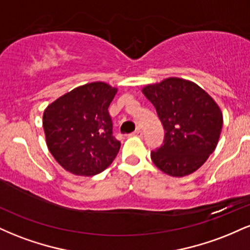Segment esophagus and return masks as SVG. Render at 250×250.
<instances>
[{
	"instance_id": "obj_1",
	"label": "esophagus",
	"mask_w": 250,
	"mask_h": 250,
	"mask_svg": "<svg viewBox=\"0 0 250 250\" xmlns=\"http://www.w3.org/2000/svg\"><path fill=\"white\" fill-rule=\"evenodd\" d=\"M131 136H136V137H142V130L140 128H137L136 130L131 134Z\"/></svg>"
}]
</instances>
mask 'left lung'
<instances>
[{
    "label": "left lung",
    "instance_id": "8db88e82",
    "mask_svg": "<svg viewBox=\"0 0 250 250\" xmlns=\"http://www.w3.org/2000/svg\"><path fill=\"white\" fill-rule=\"evenodd\" d=\"M166 129L165 145L151 151V161L173 177L193 174L216 148L222 130V111L196 83L168 77L142 88Z\"/></svg>",
    "mask_w": 250,
    "mask_h": 250
}]
</instances>
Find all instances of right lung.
<instances>
[{"mask_svg": "<svg viewBox=\"0 0 250 250\" xmlns=\"http://www.w3.org/2000/svg\"><path fill=\"white\" fill-rule=\"evenodd\" d=\"M117 88L105 82L80 85L43 111V130L50 154L65 170L93 176L107 169L121 143L113 136L108 107Z\"/></svg>", "mask_w": 250, "mask_h": 250, "instance_id": "1", "label": "right lung"}]
</instances>
